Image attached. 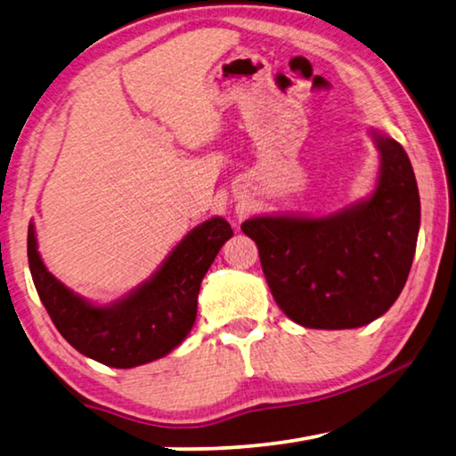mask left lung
<instances>
[{
  "instance_id": "8db88e82",
  "label": "left lung",
  "mask_w": 456,
  "mask_h": 456,
  "mask_svg": "<svg viewBox=\"0 0 456 456\" xmlns=\"http://www.w3.org/2000/svg\"><path fill=\"white\" fill-rule=\"evenodd\" d=\"M368 133L380 168L366 199L322 217L259 215L241 225L277 305L304 328L366 326L390 310L411 273L420 227L411 159L382 130Z\"/></svg>"
}]
</instances>
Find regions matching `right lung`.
Instances as JSON below:
<instances>
[{
    "mask_svg": "<svg viewBox=\"0 0 456 456\" xmlns=\"http://www.w3.org/2000/svg\"><path fill=\"white\" fill-rule=\"evenodd\" d=\"M231 235L225 219H207L181 239L149 280L104 305L84 299L48 272L34 223L28 227V261L37 296L66 342L100 364L134 368L167 356L189 336L200 281Z\"/></svg>",
    "mask_w": 456,
    "mask_h": 456,
    "instance_id": "obj_1",
    "label": "right lung"
}]
</instances>
